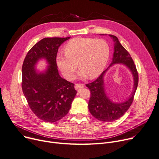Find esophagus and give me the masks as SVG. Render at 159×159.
Returning a JSON list of instances; mask_svg holds the SVG:
<instances>
[{
    "instance_id": "1",
    "label": "esophagus",
    "mask_w": 159,
    "mask_h": 159,
    "mask_svg": "<svg viewBox=\"0 0 159 159\" xmlns=\"http://www.w3.org/2000/svg\"><path fill=\"white\" fill-rule=\"evenodd\" d=\"M84 87V84H75V89L77 91Z\"/></svg>"
}]
</instances>
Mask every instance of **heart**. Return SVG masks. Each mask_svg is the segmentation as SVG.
Here are the masks:
<instances>
[{"label": "heart", "instance_id": "1", "mask_svg": "<svg viewBox=\"0 0 159 159\" xmlns=\"http://www.w3.org/2000/svg\"><path fill=\"white\" fill-rule=\"evenodd\" d=\"M65 55L57 54L56 62L63 76L68 80L73 79L79 68L80 79H94L100 75L109 59L110 50L106 41L91 38H75L65 47Z\"/></svg>", "mask_w": 159, "mask_h": 159}]
</instances>
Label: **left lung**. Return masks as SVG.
<instances>
[{"label": "left lung", "mask_w": 159, "mask_h": 159, "mask_svg": "<svg viewBox=\"0 0 159 159\" xmlns=\"http://www.w3.org/2000/svg\"><path fill=\"white\" fill-rule=\"evenodd\" d=\"M109 36L115 42L112 61L109 67L114 64L123 63L132 72L134 84V89L130 98L122 103L112 102L105 93L103 76L108 68L103 71L94 81L86 84V86L89 89L91 92V97L88 103L89 112L95 118L105 122H112L117 120L128 111L133 102L139 81L138 73L130 54L121 45L117 37L111 34H109Z\"/></svg>", "instance_id": "obj_1"}]
</instances>
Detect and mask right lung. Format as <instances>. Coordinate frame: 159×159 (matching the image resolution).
<instances>
[{
    "label": "right lung",
    "instance_id": "obj_1",
    "mask_svg": "<svg viewBox=\"0 0 159 159\" xmlns=\"http://www.w3.org/2000/svg\"><path fill=\"white\" fill-rule=\"evenodd\" d=\"M67 38H45L36 43L27 54L22 65V88L31 111L43 121L54 123L68 114L77 91L74 84L60 77L56 57L58 48ZM43 58L49 66L43 73L35 69Z\"/></svg>",
    "mask_w": 159,
    "mask_h": 159
}]
</instances>
